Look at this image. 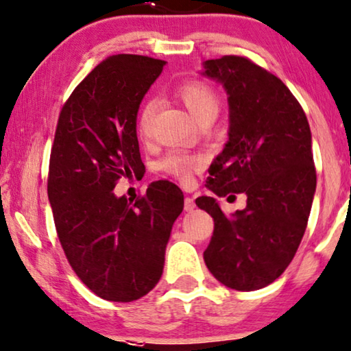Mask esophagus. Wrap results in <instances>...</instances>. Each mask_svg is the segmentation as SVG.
Returning a JSON list of instances; mask_svg holds the SVG:
<instances>
[{"instance_id": "obj_1", "label": "esophagus", "mask_w": 351, "mask_h": 351, "mask_svg": "<svg viewBox=\"0 0 351 351\" xmlns=\"http://www.w3.org/2000/svg\"><path fill=\"white\" fill-rule=\"evenodd\" d=\"M197 208V204H195V199L192 197H186L185 202H184V209L186 213H192L193 209Z\"/></svg>"}]
</instances>
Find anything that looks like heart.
<instances>
[{
  "mask_svg": "<svg viewBox=\"0 0 351 351\" xmlns=\"http://www.w3.org/2000/svg\"><path fill=\"white\" fill-rule=\"evenodd\" d=\"M177 95H179L182 103L185 104V108L189 109V112L197 122H202L203 119H216L217 112H219L221 101L211 85L199 80H189L177 88ZM153 111L154 103L152 99L145 101L138 112V119H136L140 134L145 135L148 132ZM199 166H202V159L195 156H186V154L182 153L169 154L161 162L162 171H166L167 174L174 176L176 179L182 182H189L193 171H197Z\"/></svg>",
  "mask_w": 351,
  "mask_h": 351,
  "instance_id": "heart-1",
  "label": "heart"
}]
</instances>
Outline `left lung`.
I'll return each instance as SVG.
<instances>
[{"label": "left lung", "mask_w": 351, "mask_h": 351, "mask_svg": "<svg viewBox=\"0 0 351 351\" xmlns=\"http://www.w3.org/2000/svg\"><path fill=\"white\" fill-rule=\"evenodd\" d=\"M203 69L229 101V140L206 184L215 195L195 202L215 219L203 258L221 284L252 292L287 269L303 239L316 192L311 130L284 82L250 59H208ZM227 193L247 194V208L226 217L217 197Z\"/></svg>", "instance_id": "8db88e82"}]
</instances>
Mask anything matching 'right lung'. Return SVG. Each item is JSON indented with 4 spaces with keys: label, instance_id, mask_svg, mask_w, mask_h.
<instances>
[{
    "label": "right lung",
    "instance_id": "obj_1",
    "mask_svg": "<svg viewBox=\"0 0 351 351\" xmlns=\"http://www.w3.org/2000/svg\"><path fill=\"white\" fill-rule=\"evenodd\" d=\"M166 61L114 54L67 99L49 158L48 198L67 261L109 302H134L161 279L172 226L184 209L176 184L153 182L135 203L116 197L122 176L143 169L136 114Z\"/></svg>",
    "mask_w": 351,
    "mask_h": 351
}]
</instances>
